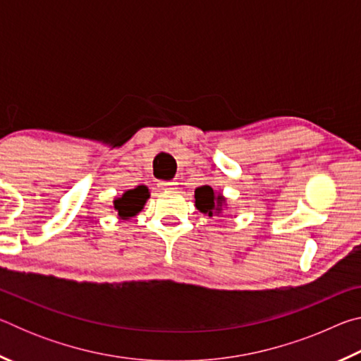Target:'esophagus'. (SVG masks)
I'll return each mask as SVG.
<instances>
[{"label": "esophagus", "instance_id": "34e87169", "mask_svg": "<svg viewBox=\"0 0 361 361\" xmlns=\"http://www.w3.org/2000/svg\"><path fill=\"white\" fill-rule=\"evenodd\" d=\"M175 185H176V183H173V181H164V180L157 181V186L161 189H173Z\"/></svg>", "mask_w": 361, "mask_h": 361}]
</instances>
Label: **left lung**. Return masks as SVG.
<instances>
[{"mask_svg":"<svg viewBox=\"0 0 361 361\" xmlns=\"http://www.w3.org/2000/svg\"><path fill=\"white\" fill-rule=\"evenodd\" d=\"M194 199L195 209L200 213H204V215L219 216L223 215L226 209H228L224 195L221 192H216L212 186H199L194 191Z\"/></svg>","mask_w":361,"mask_h":361,"instance_id":"8db88e82","label":"left lung"}]
</instances>
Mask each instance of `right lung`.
<instances>
[{
    "label": "right lung",
    "instance_id": "right-lung-1",
    "mask_svg": "<svg viewBox=\"0 0 361 361\" xmlns=\"http://www.w3.org/2000/svg\"><path fill=\"white\" fill-rule=\"evenodd\" d=\"M149 199V189L148 186H137L133 189H127L122 192L121 197H116L113 200L111 209L118 213L119 219H130L137 216L140 212L145 209L146 200Z\"/></svg>",
    "mask_w": 361,
    "mask_h": 361
}]
</instances>
